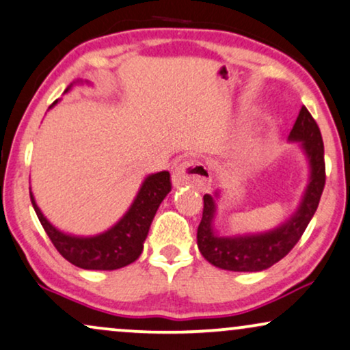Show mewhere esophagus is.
<instances>
[{"label":"esophagus","mask_w":350,"mask_h":350,"mask_svg":"<svg viewBox=\"0 0 350 350\" xmlns=\"http://www.w3.org/2000/svg\"><path fill=\"white\" fill-rule=\"evenodd\" d=\"M172 183L174 185L192 184L197 189H206L210 185V171L198 160H187L172 171Z\"/></svg>","instance_id":"esophagus-1"}]
</instances>
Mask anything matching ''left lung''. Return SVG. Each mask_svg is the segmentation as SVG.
Masks as SVG:
<instances>
[{
  "instance_id": "1",
  "label": "left lung",
  "mask_w": 350,
  "mask_h": 350,
  "mask_svg": "<svg viewBox=\"0 0 350 350\" xmlns=\"http://www.w3.org/2000/svg\"><path fill=\"white\" fill-rule=\"evenodd\" d=\"M289 139L302 142L312 167L310 184L297 213L271 232L245 237H218L211 229V219L216 211L215 200L211 196H205L202 221L197 229V244L200 254L211 265L229 271H262L284 258L300 241L315 215L326 183L325 145L321 132L305 106L300 108Z\"/></svg>"
}]
</instances>
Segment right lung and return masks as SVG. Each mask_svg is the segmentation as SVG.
I'll return each mask as SVG.
<instances>
[{
  "label": "right lung",
  "mask_w": 350,
  "mask_h": 350,
  "mask_svg": "<svg viewBox=\"0 0 350 350\" xmlns=\"http://www.w3.org/2000/svg\"><path fill=\"white\" fill-rule=\"evenodd\" d=\"M170 192V172L161 171L148 176L124 218L109 231L95 237H72L59 232L38 210L32 193L30 200L53 245L68 262L83 269H118L135 262L142 254L154 213Z\"/></svg>",
  "instance_id": "right-lung-1"
}]
</instances>
